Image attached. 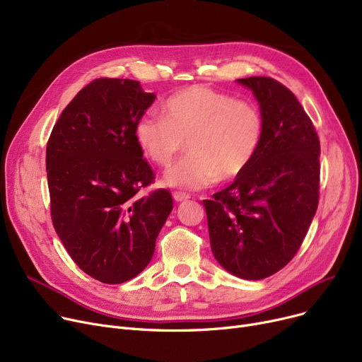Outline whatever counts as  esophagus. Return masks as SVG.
Segmentation results:
<instances>
[{
  "instance_id": "34e87169",
  "label": "esophagus",
  "mask_w": 362,
  "mask_h": 362,
  "mask_svg": "<svg viewBox=\"0 0 362 362\" xmlns=\"http://www.w3.org/2000/svg\"><path fill=\"white\" fill-rule=\"evenodd\" d=\"M173 199L176 202H183V201H187L189 199V195L187 194H182V192H175L173 194Z\"/></svg>"
}]
</instances>
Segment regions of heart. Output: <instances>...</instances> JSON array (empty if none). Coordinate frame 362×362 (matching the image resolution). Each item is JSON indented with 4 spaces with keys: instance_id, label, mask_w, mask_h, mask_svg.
<instances>
[{
    "instance_id": "obj_1",
    "label": "heart",
    "mask_w": 362,
    "mask_h": 362,
    "mask_svg": "<svg viewBox=\"0 0 362 362\" xmlns=\"http://www.w3.org/2000/svg\"><path fill=\"white\" fill-rule=\"evenodd\" d=\"M163 116L146 114L135 126L144 156L167 167L189 145V156L165 171L163 183L199 191L232 180L248 168L262 138L258 108L202 85L183 88L163 103Z\"/></svg>"
}]
</instances>
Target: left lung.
<instances>
[{
  "mask_svg": "<svg viewBox=\"0 0 362 362\" xmlns=\"http://www.w3.org/2000/svg\"><path fill=\"white\" fill-rule=\"evenodd\" d=\"M259 104L262 138L235 182L204 199L211 251L245 280L281 270L298 252L318 206L320 141L295 95L264 76L238 79Z\"/></svg>",
  "mask_w": 362,
  "mask_h": 362,
  "instance_id": "obj_1",
  "label": "left lung"
}]
</instances>
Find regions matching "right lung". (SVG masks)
Wrapping results in <instances>:
<instances>
[{
	"label": "right lung",
	"instance_id": "1",
	"mask_svg": "<svg viewBox=\"0 0 362 362\" xmlns=\"http://www.w3.org/2000/svg\"><path fill=\"white\" fill-rule=\"evenodd\" d=\"M156 100L139 82L95 79L63 110L47 145L54 229L88 276L119 284L149 264L173 198L154 180L135 126Z\"/></svg>",
	"mask_w": 362,
	"mask_h": 362
}]
</instances>
